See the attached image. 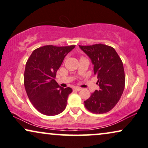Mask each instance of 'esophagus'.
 <instances>
[{
	"label": "esophagus",
	"mask_w": 148,
	"mask_h": 148,
	"mask_svg": "<svg viewBox=\"0 0 148 148\" xmlns=\"http://www.w3.org/2000/svg\"><path fill=\"white\" fill-rule=\"evenodd\" d=\"M74 90H77V91H79V90H80L82 89L81 88H80V87H77V86H76V87H74Z\"/></svg>",
	"instance_id": "34e87169"
}]
</instances>
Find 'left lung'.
Wrapping results in <instances>:
<instances>
[{
	"label": "left lung",
	"mask_w": 148,
	"mask_h": 148,
	"mask_svg": "<svg viewBox=\"0 0 148 148\" xmlns=\"http://www.w3.org/2000/svg\"><path fill=\"white\" fill-rule=\"evenodd\" d=\"M91 60L94 74L97 77L99 90H95L84 106L95 114L109 112L116 105L123 95L125 75L121 58L113 47L103 44L79 45Z\"/></svg>",
	"instance_id": "left-lung-1"
}]
</instances>
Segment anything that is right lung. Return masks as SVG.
<instances>
[{
	"instance_id": "right-lung-1",
	"label": "right lung",
	"mask_w": 148,
	"mask_h": 148,
	"mask_svg": "<svg viewBox=\"0 0 148 148\" xmlns=\"http://www.w3.org/2000/svg\"><path fill=\"white\" fill-rule=\"evenodd\" d=\"M75 45H46L35 49L25 64L23 83L29 101L41 114L55 116L65 110L70 87H60L55 78L65 57Z\"/></svg>"
}]
</instances>
